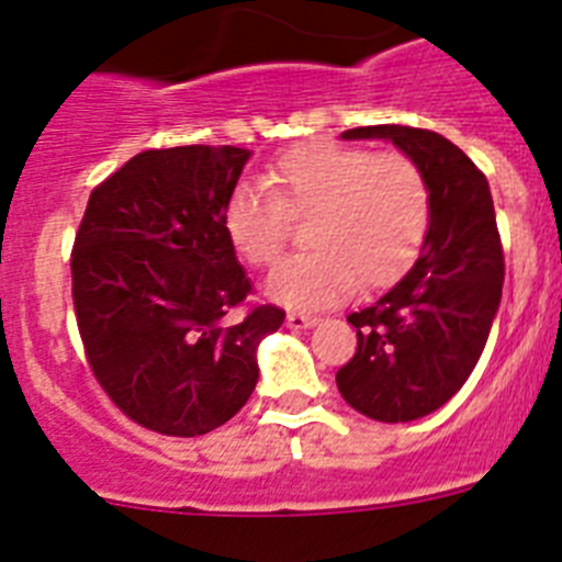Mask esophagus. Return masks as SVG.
<instances>
[{
  "label": "esophagus",
  "instance_id": "34e87169",
  "mask_svg": "<svg viewBox=\"0 0 562 562\" xmlns=\"http://www.w3.org/2000/svg\"><path fill=\"white\" fill-rule=\"evenodd\" d=\"M315 324V315H304V312H290V315H286V326H290V329H310V326Z\"/></svg>",
  "mask_w": 562,
  "mask_h": 562
}]
</instances>
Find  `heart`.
<instances>
[{"label":"heart","mask_w":562,"mask_h":562,"mask_svg":"<svg viewBox=\"0 0 562 562\" xmlns=\"http://www.w3.org/2000/svg\"><path fill=\"white\" fill-rule=\"evenodd\" d=\"M267 187L236 186L222 222L233 250L270 267L290 241L292 220H306L312 250L286 258L267 281L272 301L321 310L357 284L374 292L414 267L430 231V182L414 157L362 146L310 143L267 171Z\"/></svg>","instance_id":"1"}]
</instances>
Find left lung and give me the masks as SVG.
I'll return each instance as SVG.
<instances>
[{"label": "left lung", "instance_id": "1", "mask_svg": "<svg viewBox=\"0 0 562 562\" xmlns=\"http://www.w3.org/2000/svg\"><path fill=\"white\" fill-rule=\"evenodd\" d=\"M346 140L385 137L414 157L430 182V231L414 270L360 312L357 351L337 391L376 422L434 414L473 374L504 286V247L484 171L459 146L414 126H360Z\"/></svg>", "mask_w": 562, "mask_h": 562}]
</instances>
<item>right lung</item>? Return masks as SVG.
Listing matches in <instances>:
<instances>
[{
	"label": "right lung",
	"mask_w": 562,
	"mask_h": 562,
	"mask_svg": "<svg viewBox=\"0 0 562 562\" xmlns=\"http://www.w3.org/2000/svg\"><path fill=\"white\" fill-rule=\"evenodd\" d=\"M250 151L148 148L89 193L69 256L89 369L132 422L162 436L225 425L258 382L256 346L284 310L250 304L222 211ZM241 305L246 317H226Z\"/></svg>",
	"instance_id": "obj_1"
}]
</instances>
